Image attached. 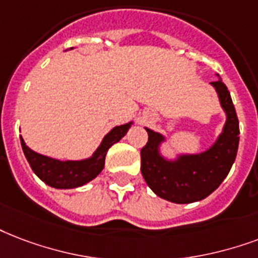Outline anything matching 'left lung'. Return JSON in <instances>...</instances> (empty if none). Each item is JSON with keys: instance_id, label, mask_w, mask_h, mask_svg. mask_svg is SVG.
Returning a JSON list of instances; mask_svg holds the SVG:
<instances>
[{"instance_id": "1", "label": "left lung", "mask_w": 258, "mask_h": 258, "mask_svg": "<svg viewBox=\"0 0 258 258\" xmlns=\"http://www.w3.org/2000/svg\"><path fill=\"white\" fill-rule=\"evenodd\" d=\"M210 85L218 94L226 121L222 133L207 150L177 153L173 158H168L161 151V146L166 143V137L145 127L149 141L141 150V170L147 185L161 199L177 204L206 199L221 185L235 161L239 123L231 96L219 76L218 81Z\"/></svg>"}]
</instances>
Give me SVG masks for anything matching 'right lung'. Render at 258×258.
<instances>
[{
  "label": "right lung",
  "instance_id": "1",
  "mask_svg": "<svg viewBox=\"0 0 258 258\" xmlns=\"http://www.w3.org/2000/svg\"><path fill=\"white\" fill-rule=\"evenodd\" d=\"M73 50V48H70ZM134 121L125 124L116 125L103 138L100 146L93 154L85 160H56L48 155L39 154L25 145L23 137H20L21 147L24 151L25 158L31 165L33 173L36 174L47 185L56 189H73L92 181L101 173L105 164V155L108 149L119 142L124 137Z\"/></svg>",
  "mask_w": 258,
  "mask_h": 258
}]
</instances>
